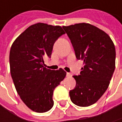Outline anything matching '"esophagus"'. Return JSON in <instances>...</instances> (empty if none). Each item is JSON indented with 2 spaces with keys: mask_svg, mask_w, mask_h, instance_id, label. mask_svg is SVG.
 Wrapping results in <instances>:
<instances>
[{
  "mask_svg": "<svg viewBox=\"0 0 122 122\" xmlns=\"http://www.w3.org/2000/svg\"><path fill=\"white\" fill-rule=\"evenodd\" d=\"M66 76H67L68 78H70V77H71V74L70 73H66Z\"/></svg>",
  "mask_w": 122,
  "mask_h": 122,
  "instance_id": "esophagus-1",
  "label": "esophagus"
}]
</instances>
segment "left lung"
I'll use <instances>...</instances> for the list:
<instances>
[{"label":"left lung","instance_id":"obj_1","mask_svg":"<svg viewBox=\"0 0 122 122\" xmlns=\"http://www.w3.org/2000/svg\"><path fill=\"white\" fill-rule=\"evenodd\" d=\"M63 28L76 59L84 63L80 75L73 76L76 85L69 92L71 100L79 107H88L108 88L115 68V47L107 33L90 24L79 23Z\"/></svg>","mask_w":122,"mask_h":122}]
</instances>
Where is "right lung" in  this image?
Here are the masks:
<instances>
[{
    "mask_svg": "<svg viewBox=\"0 0 122 122\" xmlns=\"http://www.w3.org/2000/svg\"><path fill=\"white\" fill-rule=\"evenodd\" d=\"M65 32L60 26L37 23L17 37L10 51V73L23 102L32 111L42 113L53 105V92L66 77L62 68L44 67V58L51 57L55 41Z\"/></svg>",
    "mask_w": 122,
    "mask_h": 122,
    "instance_id": "right-lung-1",
    "label": "right lung"
}]
</instances>
